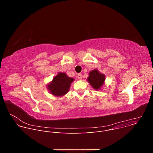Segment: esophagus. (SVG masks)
I'll list each match as a JSON object with an SVG mask.
<instances>
[{"label":"esophagus","instance_id":"34e87169","mask_svg":"<svg viewBox=\"0 0 153 153\" xmlns=\"http://www.w3.org/2000/svg\"><path fill=\"white\" fill-rule=\"evenodd\" d=\"M77 78H78V79H82V74L81 73H79L78 74H77Z\"/></svg>","mask_w":153,"mask_h":153}]
</instances>
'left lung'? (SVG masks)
Masks as SVG:
<instances>
[{"instance_id":"obj_1","label":"left lung","mask_w":153,"mask_h":153,"mask_svg":"<svg viewBox=\"0 0 153 153\" xmlns=\"http://www.w3.org/2000/svg\"><path fill=\"white\" fill-rule=\"evenodd\" d=\"M105 78V76L100 73L97 70H94L90 73L89 77L87 79L94 89L99 90L103 84Z\"/></svg>"}]
</instances>
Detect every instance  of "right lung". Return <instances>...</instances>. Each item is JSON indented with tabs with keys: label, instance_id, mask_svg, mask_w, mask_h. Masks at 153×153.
I'll return each instance as SVG.
<instances>
[{
	"label": "right lung",
	"instance_id": "right-lung-1",
	"mask_svg": "<svg viewBox=\"0 0 153 153\" xmlns=\"http://www.w3.org/2000/svg\"><path fill=\"white\" fill-rule=\"evenodd\" d=\"M73 80L74 79L68 77L65 73H59L48 85V88L53 95L61 96L68 92L71 83Z\"/></svg>",
	"mask_w": 153,
	"mask_h": 153
}]
</instances>
